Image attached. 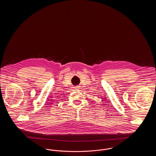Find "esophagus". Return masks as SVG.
<instances>
[{
    "mask_svg": "<svg viewBox=\"0 0 156 156\" xmlns=\"http://www.w3.org/2000/svg\"><path fill=\"white\" fill-rule=\"evenodd\" d=\"M74 88V89H75V90H78V89H80V87H79L78 86H77V87H75Z\"/></svg>",
    "mask_w": 156,
    "mask_h": 156,
    "instance_id": "34e87169",
    "label": "esophagus"
}]
</instances>
